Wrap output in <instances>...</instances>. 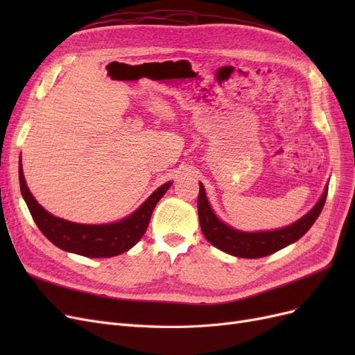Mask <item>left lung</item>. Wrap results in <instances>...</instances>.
Returning a JSON list of instances; mask_svg holds the SVG:
<instances>
[{
	"mask_svg": "<svg viewBox=\"0 0 355 355\" xmlns=\"http://www.w3.org/2000/svg\"><path fill=\"white\" fill-rule=\"evenodd\" d=\"M326 198L327 188L324 194L321 196L320 201L315 204V207L308 214H305L302 219L292 223L290 227L268 232H241L232 230L228 225L220 222L210 207L202 184H200L197 206L201 231L207 241H210L214 247H218V249L228 254L247 257V259H256V257H263L282 250L283 247L292 244L302 237L317 220L318 214L324 207Z\"/></svg>",
	"mask_w": 355,
	"mask_h": 355,
	"instance_id": "1",
	"label": "left lung"
}]
</instances>
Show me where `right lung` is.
Instances as JSON below:
<instances>
[{
    "instance_id": "add662e5",
    "label": "right lung",
    "mask_w": 355,
    "mask_h": 355,
    "mask_svg": "<svg viewBox=\"0 0 355 355\" xmlns=\"http://www.w3.org/2000/svg\"><path fill=\"white\" fill-rule=\"evenodd\" d=\"M19 184L32 219L53 244L62 250L85 257H111L132 249L144 237L153 210L170 188L171 182L159 187L132 216L110 225H81L53 216L32 197L24 178L22 164H19Z\"/></svg>"
}]
</instances>
